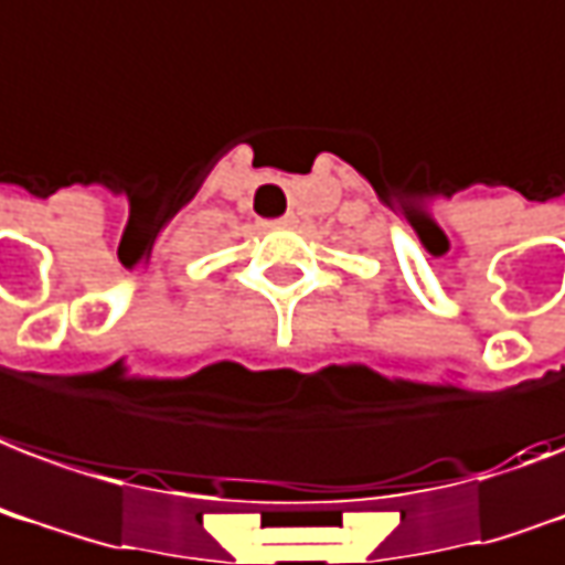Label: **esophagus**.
Masks as SVG:
<instances>
[{
	"label": "esophagus",
	"mask_w": 565,
	"mask_h": 565,
	"mask_svg": "<svg viewBox=\"0 0 565 565\" xmlns=\"http://www.w3.org/2000/svg\"><path fill=\"white\" fill-rule=\"evenodd\" d=\"M288 223H295V220H291V217H282V220H274V223H270V226H288Z\"/></svg>",
	"instance_id": "obj_1"
}]
</instances>
